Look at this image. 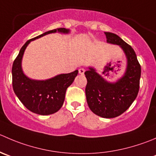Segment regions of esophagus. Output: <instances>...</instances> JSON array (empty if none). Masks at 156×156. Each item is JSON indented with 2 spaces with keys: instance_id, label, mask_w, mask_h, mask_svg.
<instances>
[{
  "instance_id": "obj_1",
  "label": "esophagus",
  "mask_w": 156,
  "mask_h": 156,
  "mask_svg": "<svg viewBox=\"0 0 156 156\" xmlns=\"http://www.w3.org/2000/svg\"><path fill=\"white\" fill-rule=\"evenodd\" d=\"M84 72H85V70H84V69H78V72H79V74H81V75H84Z\"/></svg>"
}]
</instances>
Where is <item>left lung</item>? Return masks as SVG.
I'll use <instances>...</instances> for the list:
<instances>
[{
    "instance_id": "left-lung-1",
    "label": "left lung",
    "mask_w": 156,
    "mask_h": 156,
    "mask_svg": "<svg viewBox=\"0 0 156 156\" xmlns=\"http://www.w3.org/2000/svg\"><path fill=\"white\" fill-rule=\"evenodd\" d=\"M107 42L118 45L127 59L126 72L116 82H108L89 67L84 72L87 78L86 98L89 108L94 113L104 118H113L124 113L135 101L140 89L141 66L135 51L120 36L105 32Z\"/></svg>"
}]
</instances>
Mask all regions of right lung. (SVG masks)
<instances>
[{
    "instance_id": "obj_1",
    "label": "right lung",
    "mask_w": 156,
    "mask_h": 156,
    "mask_svg": "<svg viewBox=\"0 0 156 156\" xmlns=\"http://www.w3.org/2000/svg\"><path fill=\"white\" fill-rule=\"evenodd\" d=\"M70 30L58 28L49 30L27 41L22 46L12 67V84L23 104L31 112L40 115H49L58 111L65 101L66 92L78 73V70L69 74H61L47 80L30 79L22 70L23 55L26 48L33 40L52 33H69Z\"/></svg>"
}]
</instances>
